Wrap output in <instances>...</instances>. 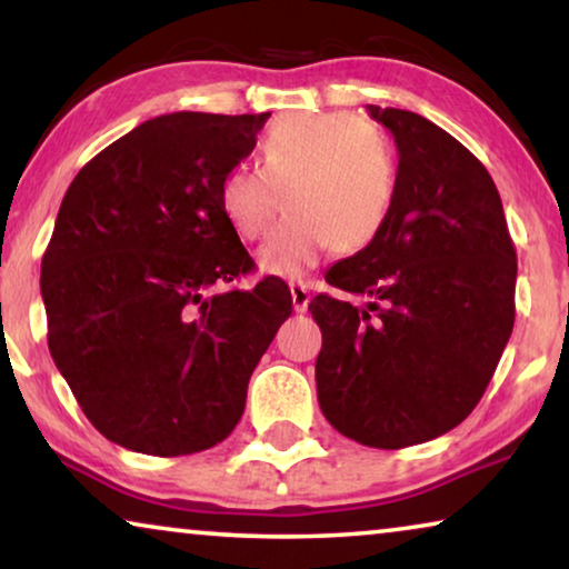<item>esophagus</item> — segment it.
<instances>
[{"label": "esophagus", "mask_w": 569, "mask_h": 569, "mask_svg": "<svg viewBox=\"0 0 569 569\" xmlns=\"http://www.w3.org/2000/svg\"><path fill=\"white\" fill-rule=\"evenodd\" d=\"M290 292H292V308L298 310V313H306L310 302V287L306 282H290Z\"/></svg>", "instance_id": "1"}]
</instances>
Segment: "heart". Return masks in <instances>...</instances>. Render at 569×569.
I'll use <instances>...</instances> for the list:
<instances>
[{
    "mask_svg": "<svg viewBox=\"0 0 569 569\" xmlns=\"http://www.w3.org/2000/svg\"><path fill=\"white\" fill-rule=\"evenodd\" d=\"M399 193L393 147L360 116L347 111L292 113L261 139V168L232 166L217 201L243 240H259L279 209L290 214L259 248L261 269L300 277L333 246L365 251L386 230Z\"/></svg>",
    "mask_w": 569,
    "mask_h": 569,
    "instance_id": "obj_1",
    "label": "heart"
}]
</instances>
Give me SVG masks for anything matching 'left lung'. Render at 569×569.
<instances>
[{
    "label": "left lung",
    "instance_id": "8db88e82",
    "mask_svg": "<svg viewBox=\"0 0 569 569\" xmlns=\"http://www.w3.org/2000/svg\"><path fill=\"white\" fill-rule=\"evenodd\" d=\"M399 150L386 230L326 282L365 308L318 295V403L333 430L370 448L432 440L471 415L516 323V246L487 168L401 108L370 106Z\"/></svg>",
    "mask_w": 569,
    "mask_h": 569
}]
</instances>
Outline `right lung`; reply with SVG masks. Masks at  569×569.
<instances>
[{"label": "right lung", "instance_id": "obj_1", "mask_svg": "<svg viewBox=\"0 0 569 569\" xmlns=\"http://www.w3.org/2000/svg\"><path fill=\"white\" fill-rule=\"evenodd\" d=\"M267 119L158 116L98 152L64 193L41 261L49 349L116 446L168 458L222 442L292 313L277 279L221 290L253 259L224 222L217 186Z\"/></svg>", "mask_w": 569, "mask_h": 569}]
</instances>
